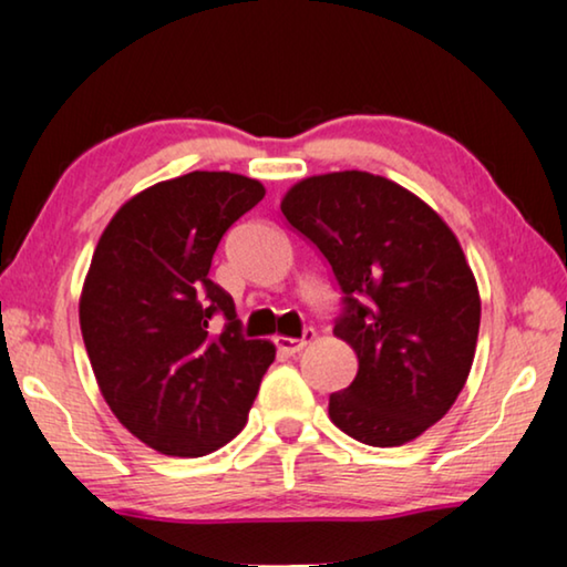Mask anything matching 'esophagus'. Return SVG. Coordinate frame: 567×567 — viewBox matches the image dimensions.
Segmentation results:
<instances>
[{
	"label": "esophagus",
	"instance_id": "34e87169",
	"mask_svg": "<svg viewBox=\"0 0 567 567\" xmlns=\"http://www.w3.org/2000/svg\"><path fill=\"white\" fill-rule=\"evenodd\" d=\"M312 340H315V330L312 328H305V332H301V338H284V336H278L276 338V348L281 353H286V355H293V353H299L305 346L312 343Z\"/></svg>",
	"mask_w": 567,
	"mask_h": 567
}]
</instances>
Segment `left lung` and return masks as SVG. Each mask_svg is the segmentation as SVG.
Masks as SVG:
<instances>
[{"mask_svg":"<svg viewBox=\"0 0 567 567\" xmlns=\"http://www.w3.org/2000/svg\"><path fill=\"white\" fill-rule=\"evenodd\" d=\"M293 231L330 262L343 291L332 332L359 355L330 421L369 446L421 436L467 382L480 293L454 231L386 177L346 169L307 177L281 200Z\"/></svg>","mask_w":567,"mask_h":567,"instance_id":"obj_1","label":"left lung"}]
</instances>
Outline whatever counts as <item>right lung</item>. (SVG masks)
Returning a JSON list of instances; mask_svg holds the SVG:
<instances>
[{"instance_id":"obj_1","label":"right lung","mask_w":567,"mask_h":567,"mask_svg":"<svg viewBox=\"0 0 567 567\" xmlns=\"http://www.w3.org/2000/svg\"><path fill=\"white\" fill-rule=\"evenodd\" d=\"M262 196L235 173L157 183L118 208L92 255L84 348L113 415L154 452L204 456L235 439L276 359L274 343L243 336L235 301L208 278L221 237Z\"/></svg>"}]
</instances>
